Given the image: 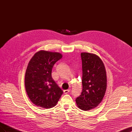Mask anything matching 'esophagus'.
Masks as SVG:
<instances>
[{
	"label": "esophagus",
	"mask_w": 132,
	"mask_h": 132,
	"mask_svg": "<svg viewBox=\"0 0 132 132\" xmlns=\"http://www.w3.org/2000/svg\"><path fill=\"white\" fill-rule=\"evenodd\" d=\"M70 89H68V90H64V94H68V93H69V92L70 91Z\"/></svg>",
	"instance_id": "1"
}]
</instances>
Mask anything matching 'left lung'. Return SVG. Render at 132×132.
Instances as JSON below:
<instances>
[{"label": "left lung", "instance_id": "1", "mask_svg": "<svg viewBox=\"0 0 132 132\" xmlns=\"http://www.w3.org/2000/svg\"><path fill=\"white\" fill-rule=\"evenodd\" d=\"M82 90L76 98L78 107L83 111L96 107L104 97L107 87L105 67L97 55L81 53Z\"/></svg>", "mask_w": 132, "mask_h": 132}]
</instances>
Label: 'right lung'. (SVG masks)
Masks as SVG:
<instances>
[{
  "label": "right lung",
  "mask_w": 132,
  "mask_h": 132,
  "mask_svg": "<svg viewBox=\"0 0 132 132\" xmlns=\"http://www.w3.org/2000/svg\"><path fill=\"white\" fill-rule=\"evenodd\" d=\"M62 58L58 52L39 51L30 61L25 77L27 94L36 106L51 109L57 103L63 91L52 77L54 64Z\"/></svg>",
  "instance_id": "right-lung-1"
}]
</instances>
